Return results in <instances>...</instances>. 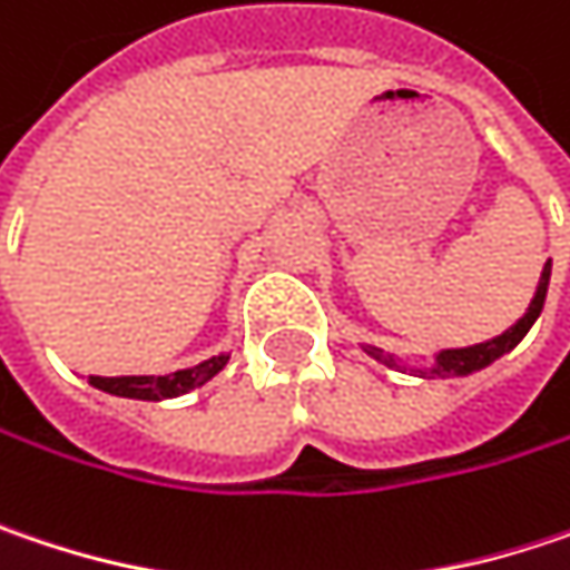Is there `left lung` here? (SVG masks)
<instances>
[{"label":"left lung","instance_id":"8db88e82","mask_svg":"<svg viewBox=\"0 0 570 570\" xmlns=\"http://www.w3.org/2000/svg\"><path fill=\"white\" fill-rule=\"evenodd\" d=\"M549 278H551V263H546L542 268V278H539V292H535V298H532V305L529 311L519 317V324H512L507 334H500V337H493V341H487V344H476V346H464V350H444V353H438V366L431 370V376L438 373V376H468L473 370H483V366H490L493 360H500L503 353H509L512 346L519 344L525 334H529V327L535 324V317L542 314V305H546V292H549ZM383 363H395L392 356L386 353H376Z\"/></svg>","mask_w":570,"mask_h":570}]
</instances>
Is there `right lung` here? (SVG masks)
I'll return each instance as SVG.
<instances>
[{
    "mask_svg": "<svg viewBox=\"0 0 570 570\" xmlns=\"http://www.w3.org/2000/svg\"><path fill=\"white\" fill-rule=\"evenodd\" d=\"M229 356H214L204 360L190 370H178L171 376H90V383L102 392L112 395H126V399H145V402H158V399H175L190 389L204 386L210 376H217L226 366Z\"/></svg>",
    "mask_w": 570,
    "mask_h": 570,
    "instance_id": "add662e5",
    "label": "right lung"
}]
</instances>
